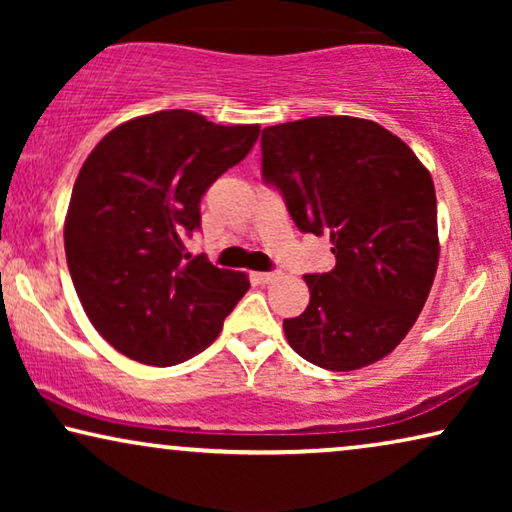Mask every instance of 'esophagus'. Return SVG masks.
I'll list each match as a JSON object with an SVG mask.
<instances>
[{
    "label": "esophagus",
    "mask_w": 512,
    "mask_h": 512,
    "mask_svg": "<svg viewBox=\"0 0 512 512\" xmlns=\"http://www.w3.org/2000/svg\"><path fill=\"white\" fill-rule=\"evenodd\" d=\"M256 282H261V284H272L275 282V279L279 277V272L277 270H270V272H256Z\"/></svg>",
    "instance_id": "esophagus-1"
}]
</instances>
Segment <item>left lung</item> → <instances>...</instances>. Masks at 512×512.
I'll return each instance as SVG.
<instances>
[{
    "instance_id": "obj_1",
    "label": "left lung",
    "mask_w": 512,
    "mask_h": 512,
    "mask_svg": "<svg viewBox=\"0 0 512 512\" xmlns=\"http://www.w3.org/2000/svg\"><path fill=\"white\" fill-rule=\"evenodd\" d=\"M263 181L298 230L331 235L335 268L305 275L310 305L284 319L289 345L326 370L387 356L415 324L438 268L436 188L382 125L312 116L261 135Z\"/></svg>"
}]
</instances>
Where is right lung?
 <instances>
[{
	"label": "right lung",
	"instance_id": "obj_1",
	"mask_svg": "<svg viewBox=\"0 0 512 512\" xmlns=\"http://www.w3.org/2000/svg\"><path fill=\"white\" fill-rule=\"evenodd\" d=\"M258 125H216L186 109L118 125L76 177L65 254L90 324L146 366H177L207 349L249 291L242 272L186 254L200 200L247 158Z\"/></svg>",
	"mask_w": 512,
	"mask_h": 512
}]
</instances>
